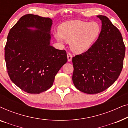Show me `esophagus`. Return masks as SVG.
Listing matches in <instances>:
<instances>
[{
  "mask_svg": "<svg viewBox=\"0 0 128 128\" xmlns=\"http://www.w3.org/2000/svg\"><path fill=\"white\" fill-rule=\"evenodd\" d=\"M67 56H68V60L69 62H70L72 59V55L70 53H68L67 54Z\"/></svg>",
  "mask_w": 128,
  "mask_h": 128,
  "instance_id": "34e87169",
  "label": "esophagus"
}]
</instances>
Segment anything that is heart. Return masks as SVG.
<instances>
[{
    "instance_id": "b5f03b06",
    "label": "heart",
    "mask_w": 128,
    "mask_h": 128,
    "mask_svg": "<svg viewBox=\"0 0 128 128\" xmlns=\"http://www.w3.org/2000/svg\"><path fill=\"white\" fill-rule=\"evenodd\" d=\"M101 26L97 22L72 20L64 22L59 28L56 39L62 43H70L72 50L81 54L87 51L100 36Z\"/></svg>"
}]
</instances>
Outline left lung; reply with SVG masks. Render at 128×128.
<instances>
[{
    "label": "left lung",
    "mask_w": 128,
    "mask_h": 128,
    "mask_svg": "<svg viewBox=\"0 0 128 128\" xmlns=\"http://www.w3.org/2000/svg\"><path fill=\"white\" fill-rule=\"evenodd\" d=\"M101 32L86 52L73 57L72 80L74 86L87 94L106 90L117 80L124 65L125 46L119 30L105 16Z\"/></svg>",
    "instance_id": "left-lung-1"
}]
</instances>
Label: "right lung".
Masks as SVG:
<instances>
[{"label":"right lung","instance_id":"1","mask_svg":"<svg viewBox=\"0 0 128 128\" xmlns=\"http://www.w3.org/2000/svg\"><path fill=\"white\" fill-rule=\"evenodd\" d=\"M52 24L50 18L28 14L8 32L4 48L8 74L28 93L40 94L50 88L56 74L67 62L65 50L50 45Z\"/></svg>","mask_w":128,"mask_h":128}]
</instances>
